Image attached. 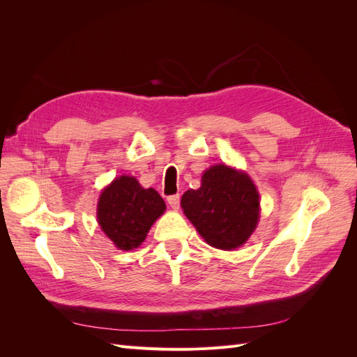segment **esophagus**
Masks as SVG:
<instances>
[{
    "label": "esophagus",
    "instance_id": "1",
    "mask_svg": "<svg viewBox=\"0 0 357 357\" xmlns=\"http://www.w3.org/2000/svg\"><path fill=\"white\" fill-rule=\"evenodd\" d=\"M167 201H168L169 207L172 210H178V207H180V195H171V197H168Z\"/></svg>",
    "mask_w": 357,
    "mask_h": 357
}]
</instances>
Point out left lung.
I'll return each mask as SVG.
<instances>
[{"label": "left lung", "instance_id": "8db88e82", "mask_svg": "<svg viewBox=\"0 0 357 357\" xmlns=\"http://www.w3.org/2000/svg\"><path fill=\"white\" fill-rule=\"evenodd\" d=\"M181 208L205 243L234 250L256 229L261 201L245 172L220 164L204 171L199 189L183 193Z\"/></svg>", "mask_w": 357, "mask_h": 357}]
</instances>
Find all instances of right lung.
Here are the masks:
<instances>
[{"mask_svg": "<svg viewBox=\"0 0 357 357\" xmlns=\"http://www.w3.org/2000/svg\"><path fill=\"white\" fill-rule=\"evenodd\" d=\"M165 208L164 199L155 189H144L135 177L121 176L101 192L96 218L102 232L117 248L132 250L142 245Z\"/></svg>", "mask_w": 357, "mask_h": 357, "instance_id": "add662e5", "label": "right lung"}]
</instances>
